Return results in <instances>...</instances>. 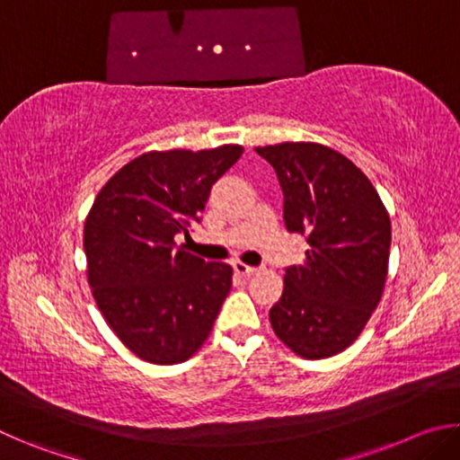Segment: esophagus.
Wrapping results in <instances>:
<instances>
[{"label":"esophagus","mask_w":460,"mask_h":460,"mask_svg":"<svg viewBox=\"0 0 460 460\" xmlns=\"http://www.w3.org/2000/svg\"><path fill=\"white\" fill-rule=\"evenodd\" d=\"M233 270H235L239 276H252V274H255V271H258V268L247 266V263H243V261H233Z\"/></svg>","instance_id":"obj_1"}]
</instances>
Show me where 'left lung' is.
<instances>
[{"label": "left lung", "mask_w": 460, "mask_h": 460, "mask_svg": "<svg viewBox=\"0 0 460 460\" xmlns=\"http://www.w3.org/2000/svg\"><path fill=\"white\" fill-rule=\"evenodd\" d=\"M255 152L278 174L286 229L310 245L305 263L286 268L271 329L305 359L332 357L359 337L384 294L389 215L369 178L329 146L284 142Z\"/></svg>", "instance_id": "1"}]
</instances>
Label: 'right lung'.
I'll use <instances>...</instances> for the list:
<instances>
[{"mask_svg":"<svg viewBox=\"0 0 460 460\" xmlns=\"http://www.w3.org/2000/svg\"><path fill=\"white\" fill-rule=\"evenodd\" d=\"M241 146L137 155L99 190L84 219L87 279L101 314L139 359L182 363L199 351L231 290V266L176 243L200 221L211 186Z\"/></svg>","mask_w":460,"mask_h":460,"instance_id":"add662e5","label":"right lung"}]
</instances>
